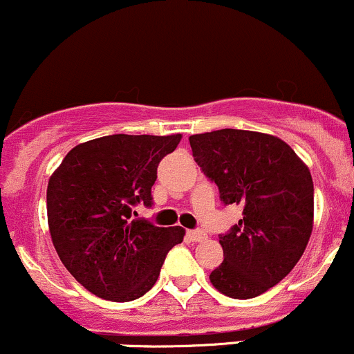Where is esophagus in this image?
I'll list each match as a JSON object with an SVG mask.
<instances>
[{
	"label": "esophagus",
	"mask_w": 354,
	"mask_h": 354,
	"mask_svg": "<svg viewBox=\"0 0 354 354\" xmlns=\"http://www.w3.org/2000/svg\"><path fill=\"white\" fill-rule=\"evenodd\" d=\"M187 236L191 241L199 243V241H204V239L207 238V234L201 230H191V231H187Z\"/></svg>",
	"instance_id": "1"
}]
</instances>
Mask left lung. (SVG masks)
I'll return each instance as SVG.
<instances>
[{
    "label": "left lung",
    "instance_id": "left-lung-1",
    "mask_svg": "<svg viewBox=\"0 0 354 354\" xmlns=\"http://www.w3.org/2000/svg\"><path fill=\"white\" fill-rule=\"evenodd\" d=\"M203 172L224 204H241L243 218L219 238L224 260L212 287L233 299H253L290 273L314 226L309 167L279 136L224 128L189 138Z\"/></svg>",
    "mask_w": 354,
    "mask_h": 354
}]
</instances>
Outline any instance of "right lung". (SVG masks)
Masks as SVG:
<instances>
[{
	"label": "right lung",
	"mask_w": 354,
	"mask_h": 354,
	"mask_svg": "<svg viewBox=\"0 0 354 354\" xmlns=\"http://www.w3.org/2000/svg\"><path fill=\"white\" fill-rule=\"evenodd\" d=\"M182 135H109L79 143L48 178L47 219L60 261L97 297H142L165 254L182 243L180 226L131 221V206H151L157 167Z\"/></svg>",
	"instance_id": "1"
}]
</instances>
